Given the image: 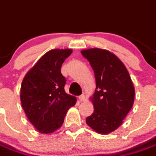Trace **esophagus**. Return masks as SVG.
Instances as JSON below:
<instances>
[{
    "label": "esophagus",
    "mask_w": 156,
    "mask_h": 156,
    "mask_svg": "<svg viewBox=\"0 0 156 156\" xmlns=\"http://www.w3.org/2000/svg\"><path fill=\"white\" fill-rule=\"evenodd\" d=\"M78 99L80 101H84L85 99V94H81V95L78 96Z\"/></svg>",
    "instance_id": "obj_1"
}]
</instances>
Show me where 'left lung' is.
<instances>
[{
  "instance_id": "obj_1",
  "label": "left lung",
  "mask_w": 156,
  "mask_h": 156,
  "mask_svg": "<svg viewBox=\"0 0 156 156\" xmlns=\"http://www.w3.org/2000/svg\"><path fill=\"white\" fill-rule=\"evenodd\" d=\"M81 54L89 62L96 80L94 112L86 123L96 132L110 133L122 124L133 105L132 79L124 64L108 51L91 48Z\"/></svg>"
}]
</instances>
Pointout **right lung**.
<instances>
[{
    "instance_id": "obj_1",
    "label": "right lung",
    "mask_w": 156,
    "mask_h": 156,
    "mask_svg": "<svg viewBox=\"0 0 156 156\" xmlns=\"http://www.w3.org/2000/svg\"><path fill=\"white\" fill-rule=\"evenodd\" d=\"M71 49H54L43 55L22 81L21 101L27 119L41 133H51L63 124L76 98L65 91L66 78L61 73Z\"/></svg>"
}]
</instances>
